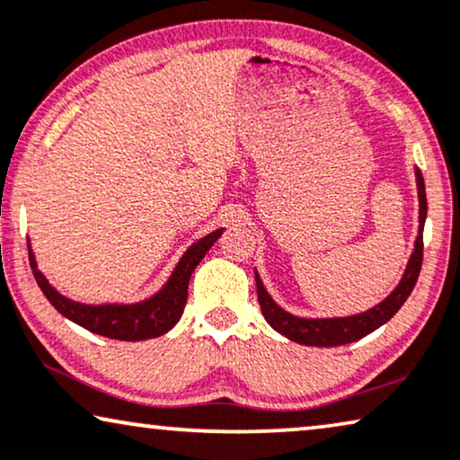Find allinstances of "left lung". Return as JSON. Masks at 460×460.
<instances>
[{"instance_id":"8db88e82","label":"left lung","mask_w":460,"mask_h":460,"mask_svg":"<svg viewBox=\"0 0 460 460\" xmlns=\"http://www.w3.org/2000/svg\"><path fill=\"white\" fill-rule=\"evenodd\" d=\"M417 190H419V237L415 243V252H412L409 264H406L402 281L398 283V288L385 297L384 302L373 306L367 313L354 314V316H341V319H300V316H294L286 313V310L277 306L273 297L269 296L267 289H264L261 277L256 273V292H258V304H261V310L264 319L275 332L286 335L288 340L297 341V344L304 346H319V348H332V346H341L350 344V341H357L365 338L375 329L384 325L392 319L394 314L398 313L400 306L406 302V297L411 296L412 288L419 279V273H421L423 264V225L427 217V198H425V181L421 171H417Z\"/></svg>"}]
</instances>
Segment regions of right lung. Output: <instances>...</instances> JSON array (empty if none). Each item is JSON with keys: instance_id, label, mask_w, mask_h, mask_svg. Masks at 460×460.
Instances as JSON below:
<instances>
[{"instance_id": "obj_1", "label": "right lung", "mask_w": 460, "mask_h": 460, "mask_svg": "<svg viewBox=\"0 0 460 460\" xmlns=\"http://www.w3.org/2000/svg\"><path fill=\"white\" fill-rule=\"evenodd\" d=\"M223 229H218L210 235L199 239L181 258L177 269L172 270L171 279L160 292L150 297V300L139 304H102V306H89V304L73 302L64 297L49 286L48 279L37 269L35 256L29 248V262L33 269L37 286L41 288L45 297L51 302L58 313L66 316L76 325L85 327L87 332L103 335L110 340L122 341H141L158 338L166 333L168 329L177 325V321L183 314L187 302V286L193 269L198 267L199 261L206 256V252L212 248V243L221 237Z\"/></svg>"}]
</instances>
